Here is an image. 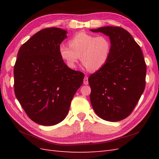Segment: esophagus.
<instances>
[{"label": "esophagus", "mask_w": 159, "mask_h": 159, "mask_svg": "<svg viewBox=\"0 0 159 159\" xmlns=\"http://www.w3.org/2000/svg\"><path fill=\"white\" fill-rule=\"evenodd\" d=\"M83 83L85 84V85H88V77L87 76H85L84 77V79H83Z\"/></svg>", "instance_id": "34e87169"}]
</instances>
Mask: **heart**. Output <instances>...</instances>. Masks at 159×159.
I'll list each match as a JSON object with an SVG mask.
<instances>
[{"label": "heart", "instance_id": "heart-1", "mask_svg": "<svg viewBox=\"0 0 159 159\" xmlns=\"http://www.w3.org/2000/svg\"><path fill=\"white\" fill-rule=\"evenodd\" d=\"M112 44L106 35L95 36L85 32H79L69 41V46L61 43L60 57L70 68H75L80 61L90 72H96L106 65L110 57Z\"/></svg>", "mask_w": 159, "mask_h": 159}]
</instances>
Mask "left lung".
<instances>
[{"label":"left lung","instance_id":"left-lung-1","mask_svg":"<svg viewBox=\"0 0 159 159\" xmlns=\"http://www.w3.org/2000/svg\"><path fill=\"white\" fill-rule=\"evenodd\" d=\"M90 31L109 37L112 44L106 65L88 79L91 103L102 119L122 120L133 111L146 86V65L142 51L123 28L103 26Z\"/></svg>","mask_w":159,"mask_h":159}]
</instances>
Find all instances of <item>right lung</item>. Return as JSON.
I'll return each mask as SVG.
<instances>
[{"instance_id":"right-lung-1","label":"right lung","mask_w":159,"mask_h":159,"mask_svg":"<svg viewBox=\"0 0 159 159\" xmlns=\"http://www.w3.org/2000/svg\"><path fill=\"white\" fill-rule=\"evenodd\" d=\"M67 31L52 27L36 33L20 47L14 66V91L35 123L53 126L65 119L84 74L63 62L59 46Z\"/></svg>"}]
</instances>
